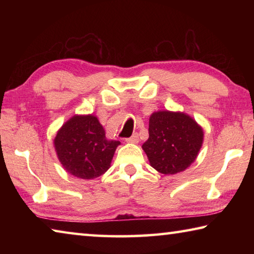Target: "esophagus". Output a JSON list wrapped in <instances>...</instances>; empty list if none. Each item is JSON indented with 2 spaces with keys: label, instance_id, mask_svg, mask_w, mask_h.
I'll return each instance as SVG.
<instances>
[{
  "label": "esophagus",
  "instance_id": "1",
  "mask_svg": "<svg viewBox=\"0 0 254 254\" xmlns=\"http://www.w3.org/2000/svg\"><path fill=\"white\" fill-rule=\"evenodd\" d=\"M126 141L127 143H137L139 142V134H137V133H133L132 136L127 137Z\"/></svg>",
  "mask_w": 254,
  "mask_h": 254
}]
</instances>
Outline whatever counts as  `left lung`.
<instances>
[{"mask_svg":"<svg viewBox=\"0 0 254 254\" xmlns=\"http://www.w3.org/2000/svg\"><path fill=\"white\" fill-rule=\"evenodd\" d=\"M203 139V128L189 115L158 111L150 117L149 139L142 149L154 169L165 175H175L195 161Z\"/></svg>","mask_w":254,"mask_h":254,"instance_id":"obj_1","label":"left lung"}]
</instances>
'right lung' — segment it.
Segmentation results:
<instances>
[{"label": "right lung", "mask_w": 254, "mask_h": 254, "mask_svg": "<svg viewBox=\"0 0 254 254\" xmlns=\"http://www.w3.org/2000/svg\"><path fill=\"white\" fill-rule=\"evenodd\" d=\"M55 149L67 173L80 179H94L110 168L120 141L107 140L96 117L75 115L55 137Z\"/></svg>", "instance_id": "1"}]
</instances>
